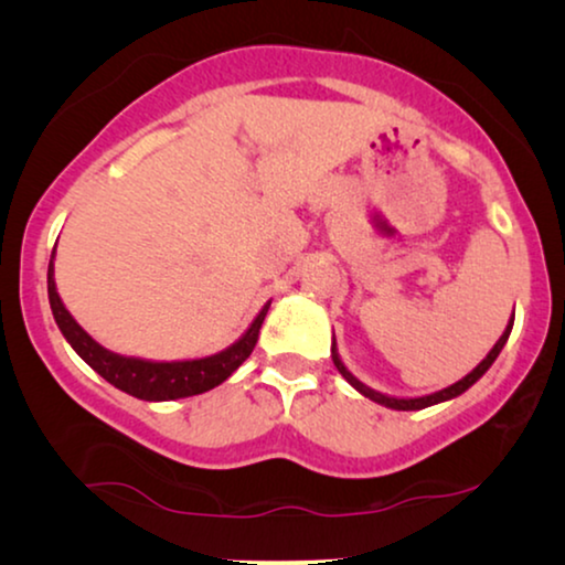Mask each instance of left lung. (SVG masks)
Returning a JSON list of instances; mask_svg holds the SVG:
<instances>
[{
    "label": "left lung",
    "instance_id": "1",
    "mask_svg": "<svg viewBox=\"0 0 565 565\" xmlns=\"http://www.w3.org/2000/svg\"><path fill=\"white\" fill-rule=\"evenodd\" d=\"M512 327H514V316L512 319H509V323H507V329H504V334L499 337V342L491 347V352L486 354V358L478 362V365L470 370V373L466 375V377H460L458 383H452V385H447V388H443V391H435V393H427V396H414V398H401V396H388V393H381V391H375V388H370V385H365L360 381V377H354L350 370H347V365L342 362V358H339V350H337V339L334 342H331V360H334V365H337V370L339 373H342V377L347 383L352 385L354 391H360L362 396L365 398H370V401H375V404H381V406H385V408H396V412H419V408H427V406H435V404H445V401H450V398H458L460 393H466L470 385H473L476 381H481V377L486 375V370H489L491 365H493V360L499 358V352L504 350V344H507V339H509V334H512Z\"/></svg>",
    "mask_w": 565,
    "mask_h": 565
}]
</instances>
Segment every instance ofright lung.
<instances>
[{
  "mask_svg": "<svg viewBox=\"0 0 565 565\" xmlns=\"http://www.w3.org/2000/svg\"><path fill=\"white\" fill-rule=\"evenodd\" d=\"M53 257H56V246H53L51 262H49V300L53 319H56L61 334L72 350L95 370L97 375H103L107 383L115 388L126 391L128 396H136L141 401H174V398H188L198 396L221 385L242 362L249 358L254 344L259 339L262 321L269 311L267 300L262 306V311L254 316L249 329L236 339L234 344L226 350L207 354V358L195 360H143V358H128V354H118L105 350L103 344L95 342L87 331H84L72 313L66 311L64 300H61L56 290V277H53Z\"/></svg>",
  "mask_w": 565,
  "mask_h": 565,
  "instance_id": "obj_1",
  "label": "right lung"
}]
</instances>
